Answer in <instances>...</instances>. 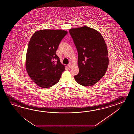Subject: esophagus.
<instances>
[{"instance_id": "obj_1", "label": "esophagus", "mask_w": 134, "mask_h": 134, "mask_svg": "<svg viewBox=\"0 0 134 134\" xmlns=\"http://www.w3.org/2000/svg\"><path fill=\"white\" fill-rule=\"evenodd\" d=\"M68 66L69 68H71V66H72V64L71 63H69V64L68 65Z\"/></svg>"}]
</instances>
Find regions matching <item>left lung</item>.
Instances as JSON below:
<instances>
[{"label":"left lung","mask_w":134,"mask_h":134,"mask_svg":"<svg viewBox=\"0 0 134 134\" xmlns=\"http://www.w3.org/2000/svg\"><path fill=\"white\" fill-rule=\"evenodd\" d=\"M69 31L78 53L79 73L75 80L83 86L93 85L105 75L108 66L105 41L100 32L87 26Z\"/></svg>","instance_id":"1"}]
</instances>
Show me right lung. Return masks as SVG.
<instances>
[{
    "instance_id": "add662e5",
    "label": "right lung",
    "mask_w": 134,
    "mask_h": 134,
    "mask_svg": "<svg viewBox=\"0 0 134 134\" xmlns=\"http://www.w3.org/2000/svg\"><path fill=\"white\" fill-rule=\"evenodd\" d=\"M68 32L62 30H42L35 32L29 43L26 69L37 85L48 88L57 84L65 66L56 54L60 42Z\"/></svg>"
}]
</instances>
